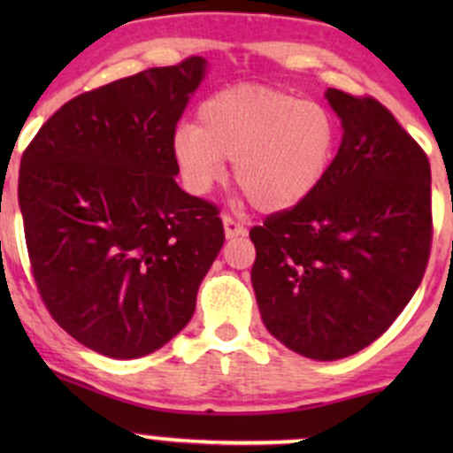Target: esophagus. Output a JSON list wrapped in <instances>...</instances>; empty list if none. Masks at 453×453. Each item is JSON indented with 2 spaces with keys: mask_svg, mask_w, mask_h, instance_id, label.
<instances>
[{
  "mask_svg": "<svg viewBox=\"0 0 453 453\" xmlns=\"http://www.w3.org/2000/svg\"><path fill=\"white\" fill-rule=\"evenodd\" d=\"M223 230H226V236L227 238H236V236H242L244 232H247V227L242 226L241 221H236L234 217L230 215H223Z\"/></svg>",
  "mask_w": 453,
  "mask_h": 453,
  "instance_id": "esophagus-1",
  "label": "esophagus"
}]
</instances>
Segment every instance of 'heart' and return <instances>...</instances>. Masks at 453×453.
Here are the masks:
<instances>
[{
  "instance_id": "heart-1",
  "label": "heart",
  "mask_w": 453,
  "mask_h": 453,
  "mask_svg": "<svg viewBox=\"0 0 453 453\" xmlns=\"http://www.w3.org/2000/svg\"><path fill=\"white\" fill-rule=\"evenodd\" d=\"M339 127L324 104L268 87L223 89L197 108V126L176 127L173 155L187 189L204 196L226 176L259 211L304 202L326 179Z\"/></svg>"
}]
</instances>
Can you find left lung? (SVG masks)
<instances>
[{
  "label": "left lung",
  "mask_w": 453,
  "mask_h": 453,
  "mask_svg": "<svg viewBox=\"0 0 453 453\" xmlns=\"http://www.w3.org/2000/svg\"><path fill=\"white\" fill-rule=\"evenodd\" d=\"M342 142L321 185L251 227V283L285 347L341 360L377 341L422 283L433 244L424 149L371 96L327 89Z\"/></svg>",
  "instance_id": "1"
}]
</instances>
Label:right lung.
Wrapping results in <instances>:
<instances>
[{
  "instance_id": "obj_1",
  "label": "right lung",
  "mask_w": 453,
  "mask_h": 453,
  "mask_svg": "<svg viewBox=\"0 0 453 453\" xmlns=\"http://www.w3.org/2000/svg\"><path fill=\"white\" fill-rule=\"evenodd\" d=\"M187 57L70 100L19 170V206L40 298L89 349L117 360L189 324L226 234L219 209L176 185V123L204 76Z\"/></svg>"
}]
</instances>
